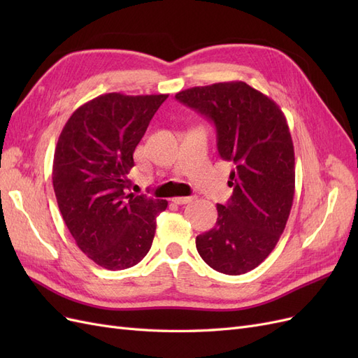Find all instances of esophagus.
Returning <instances> with one entry per match:
<instances>
[{
    "instance_id": "34e87169",
    "label": "esophagus",
    "mask_w": 358,
    "mask_h": 358,
    "mask_svg": "<svg viewBox=\"0 0 358 358\" xmlns=\"http://www.w3.org/2000/svg\"><path fill=\"white\" fill-rule=\"evenodd\" d=\"M171 201L176 203V204H187V203L192 201V197H175Z\"/></svg>"
}]
</instances>
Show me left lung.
Masks as SVG:
<instances>
[{
    "mask_svg": "<svg viewBox=\"0 0 358 358\" xmlns=\"http://www.w3.org/2000/svg\"><path fill=\"white\" fill-rule=\"evenodd\" d=\"M215 124L222 159L233 161V196L216 204L218 220L196 239L206 264L243 275L273 251L291 212L296 188L294 146L285 115L245 82L196 86L176 95Z\"/></svg>",
    "mask_w": 358,
    "mask_h": 358,
    "instance_id": "1",
    "label": "left lung"
}]
</instances>
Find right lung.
Listing matches in <instances>:
<instances>
[{
  "instance_id": "right-lung-1",
  "label": "right lung",
  "mask_w": 358,
  "mask_h": 358,
  "mask_svg": "<svg viewBox=\"0 0 358 358\" xmlns=\"http://www.w3.org/2000/svg\"><path fill=\"white\" fill-rule=\"evenodd\" d=\"M167 96L100 95L76 109L59 134L52 169L58 208L80 251L107 270L142 262L169 204L127 194L134 149Z\"/></svg>"
}]
</instances>
